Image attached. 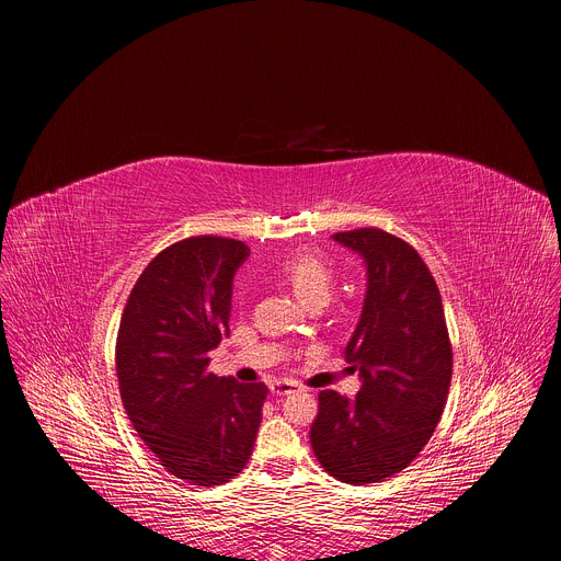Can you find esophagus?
<instances>
[{
  "label": "esophagus",
  "instance_id": "esophagus-1",
  "mask_svg": "<svg viewBox=\"0 0 561 561\" xmlns=\"http://www.w3.org/2000/svg\"><path fill=\"white\" fill-rule=\"evenodd\" d=\"M293 390H297V383H293L288 379H275L271 383V392H275V394H290Z\"/></svg>",
  "mask_w": 561,
  "mask_h": 561
}]
</instances>
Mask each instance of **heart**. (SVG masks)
Here are the masks:
<instances>
[{
	"mask_svg": "<svg viewBox=\"0 0 561 561\" xmlns=\"http://www.w3.org/2000/svg\"><path fill=\"white\" fill-rule=\"evenodd\" d=\"M279 277L295 290V295L308 304H327L335 290L333 266L317 253L297 251L277 266Z\"/></svg>",
	"mask_w": 561,
	"mask_h": 561,
	"instance_id": "1",
	"label": "heart"
}]
</instances>
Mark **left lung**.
Returning a JSON list of instances; mask_svg holds the SVG:
<instances>
[{"label": "left lung", "mask_w": 561, "mask_h": 561, "mask_svg": "<svg viewBox=\"0 0 561 561\" xmlns=\"http://www.w3.org/2000/svg\"><path fill=\"white\" fill-rule=\"evenodd\" d=\"M368 268L359 324L346 346L362 388L319 392L310 446L322 468L353 486L379 484L424 450L444 413L453 346L437 282L420 253L381 228L333 234Z\"/></svg>", "instance_id": "left-lung-1"}]
</instances>
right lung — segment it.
I'll use <instances>...</instances> for the list:
<instances>
[{
    "instance_id": "1",
    "label": "right lung",
    "mask_w": 561,
    "mask_h": 561,
    "mask_svg": "<svg viewBox=\"0 0 561 561\" xmlns=\"http://www.w3.org/2000/svg\"><path fill=\"white\" fill-rule=\"evenodd\" d=\"M251 249L197 234L171 244L135 282L115 344L124 411L171 474L219 486L244 470L262 422L266 383L208 370L230 333L232 275Z\"/></svg>"
}]
</instances>
